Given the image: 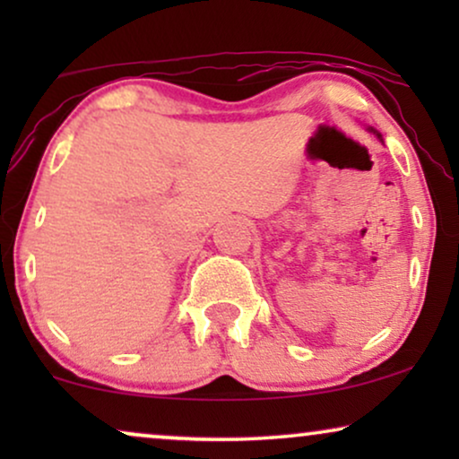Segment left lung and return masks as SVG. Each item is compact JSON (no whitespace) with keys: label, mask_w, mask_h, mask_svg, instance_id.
Masks as SVG:
<instances>
[{"label":"left lung","mask_w":459,"mask_h":459,"mask_svg":"<svg viewBox=\"0 0 459 459\" xmlns=\"http://www.w3.org/2000/svg\"><path fill=\"white\" fill-rule=\"evenodd\" d=\"M372 131H374V134H376V135H378V140H380V142H382V135H380V134H378V131H376V129H372Z\"/></svg>","instance_id":"obj_1"}]
</instances>
